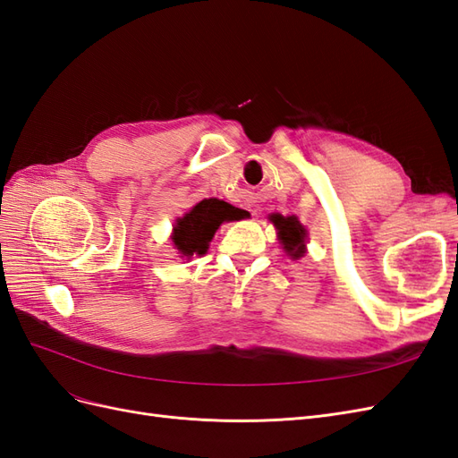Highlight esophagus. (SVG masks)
<instances>
[{
  "label": "esophagus",
  "mask_w": 458,
  "mask_h": 458,
  "mask_svg": "<svg viewBox=\"0 0 458 458\" xmlns=\"http://www.w3.org/2000/svg\"><path fill=\"white\" fill-rule=\"evenodd\" d=\"M254 212H256V210H254Z\"/></svg>",
  "instance_id": "obj_1"
}]
</instances>
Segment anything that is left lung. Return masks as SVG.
<instances>
[{"label": "left lung", "mask_w": 458, "mask_h": 458, "mask_svg": "<svg viewBox=\"0 0 458 458\" xmlns=\"http://www.w3.org/2000/svg\"><path fill=\"white\" fill-rule=\"evenodd\" d=\"M273 225L279 231V239L284 246V250L288 252L290 258H301L306 254V229L298 221L296 216H281V214H273L271 216Z\"/></svg>", "instance_id": "1"}]
</instances>
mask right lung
<instances>
[{
  "instance_id": "1",
  "label": "right lung",
  "mask_w": 458,
  "mask_h": 458,
  "mask_svg": "<svg viewBox=\"0 0 458 458\" xmlns=\"http://www.w3.org/2000/svg\"><path fill=\"white\" fill-rule=\"evenodd\" d=\"M244 210L241 208H234L233 204L217 199H206L182 219H177L172 241L185 258H191L192 254L202 256L206 254L208 242L212 241L217 227L224 221L241 219Z\"/></svg>"
}]
</instances>
